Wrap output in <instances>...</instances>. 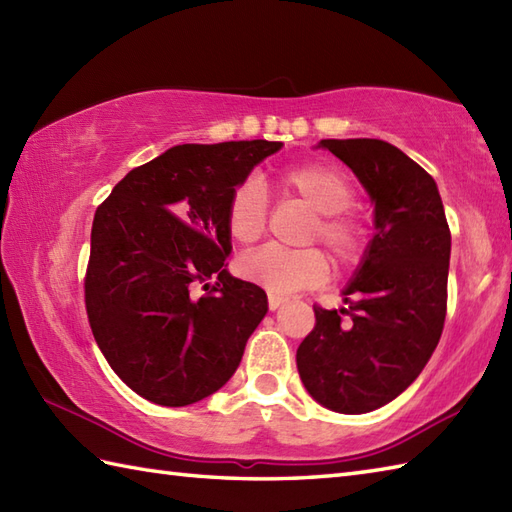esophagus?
<instances>
[{"mask_svg": "<svg viewBox=\"0 0 512 512\" xmlns=\"http://www.w3.org/2000/svg\"><path fill=\"white\" fill-rule=\"evenodd\" d=\"M288 299L284 295H277V292H268V308L270 310H277L281 303H286Z\"/></svg>", "mask_w": 512, "mask_h": 512, "instance_id": "1", "label": "esophagus"}]
</instances>
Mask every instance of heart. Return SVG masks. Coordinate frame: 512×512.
<instances>
[{
  "label": "heart",
  "mask_w": 512,
  "mask_h": 512,
  "mask_svg": "<svg viewBox=\"0 0 512 512\" xmlns=\"http://www.w3.org/2000/svg\"><path fill=\"white\" fill-rule=\"evenodd\" d=\"M279 187L317 211L310 239H321L336 262L352 266L363 257L365 231L361 222L345 211L354 202V191L343 171L325 162H303L279 173ZM266 222V189L255 176H248L228 195L226 231L239 244H253L264 235ZM237 268L248 281L277 292L321 286L330 275L328 257L319 248L290 250L275 244L250 250L239 259Z\"/></svg>",
  "instance_id": "b5f03b06"
}]
</instances>
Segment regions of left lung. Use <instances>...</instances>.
Masks as SVG:
<instances>
[{
  "mask_svg": "<svg viewBox=\"0 0 512 512\" xmlns=\"http://www.w3.org/2000/svg\"><path fill=\"white\" fill-rule=\"evenodd\" d=\"M319 147L361 180L376 233L343 290L350 308L314 306L317 323L299 345L297 369L323 407L367 413L400 396L436 350L451 231L436 180L398 147L376 138H328Z\"/></svg>",
  "mask_w": 512,
  "mask_h": 512,
  "instance_id": "left-lung-1",
  "label": "left lung"
}]
</instances>
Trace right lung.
Here are the masks:
<instances>
[{"label": "right lung", "mask_w": 512, "mask_h": 512, "mask_svg": "<svg viewBox=\"0 0 512 512\" xmlns=\"http://www.w3.org/2000/svg\"><path fill=\"white\" fill-rule=\"evenodd\" d=\"M281 145L171 147L129 171L96 209L85 310L107 363L138 396L193 405L235 374L268 299L224 266L233 248L226 204Z\"/></svg>", "instance_id": "1"}]
</instances>
